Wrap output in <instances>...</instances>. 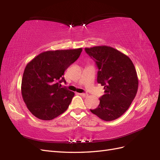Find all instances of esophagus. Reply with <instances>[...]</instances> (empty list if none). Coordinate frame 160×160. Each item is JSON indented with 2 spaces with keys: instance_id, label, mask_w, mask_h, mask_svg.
<instances>
[{
  "instance_id": "34e87169",
  "label": "esophagus",
  "mask_w": 160,
  "mask_h": 160,
  "mask_svg": "<svg viewBox=\"0 0 160 160\" xmlns=\"http://www.w3.org/2000/svg\"><path fill=\"white\" fill-rule=\"evenodd\" d=\"M79 95L81 96L84 97V98H87L88 96V94H87V93H79Z\"/></svg>"
}]
</instances>
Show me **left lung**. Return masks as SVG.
Masks as SVG:
<instances>
[{"label": "left lung", "mask_w": 160, "mask_h": 160, "mask_svg": "<svg viewBox=\"0 0 160 160\" xmlns=\"http://www.w3.org/2000/svg\"><path fill=\"white\" fill-rule=\"evenodd\" d=\"M98 68L97 82L104 94L92 113L104 121L116 120L130 107L136 96L138 78L133 63L120 51L106 45L84 49Z\"/></svg>", "instance_id": "obj_1"}]
</instances>
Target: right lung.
<instances>
[{
	"label": "right lung",
	"instance_id": "1",
	"mask_svg": "<svg viewBox=\"0 0 160 160\" xmlns=\"http://www.w3.org/2000/svg\"><path fill=\"white\" fill-rule=\"evenodd\" d=\"M82 49L47 51L36 56L24 71L21 93L29 111L37 118L51 120L65 111L75 93L61 87L64 72Z\"/></svg>",
	"mask_w": 160,
	"mask_h": 160
}]
</instances>
